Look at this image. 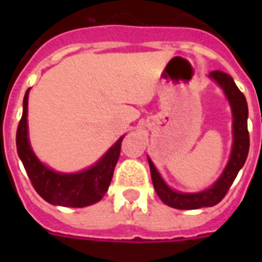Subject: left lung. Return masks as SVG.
<instances>
[{
	"instance_id": "obj_1",
	"label": "left lung",
	"mask_w": 262,
	"mask_h": 262,
	"mask_svg": "<svg viewBox=\"0 0 262 262\" xmlns=\"http://www.w3.org/2000/svg\"><path fill=\"white\" fill-rule=\"evenodd\" d=\"M209 77L215 80L219 84V87L223 90L226 98H227L232 113V148L231 155L228 159V163L223 170L217 181L213 185L203 191L197 193H182L177 191L168 186L164 182L162 175L156 170L155 164L148 158V163L151 168L152 183L155 187L156 194L160 200L168 207L177 208V209H199L203 207H213L220 203L230 186L236 178L239 170L244 167L246 158L249 154V140L248 132V102L245 95L236 87L234 80L230 75L224 72L215 71L209 73Z\"/></svg>"
}]
</instances>
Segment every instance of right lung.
Masks as SVG:
<instances>
[{
    "instance_id": "obj_1",
    "label": "right lung",
    "mask_w": 262,
    "mask_h": 262,
    "mask_svg": "<svg viewBox=\"0 0 262 262\" xmlns=\"http://www.w3.org/2000/svg\"><path fill=\"white\" fill-rule=\"evenodd\" d=\"M28 94L23 100V115L16 133V147L32 186L43 200L59 207L83 208L102 200L110 186L118 162L123 136L91 167L79 172H58L38 159L28 139Z\"/></svg>"
}]
</instances>
